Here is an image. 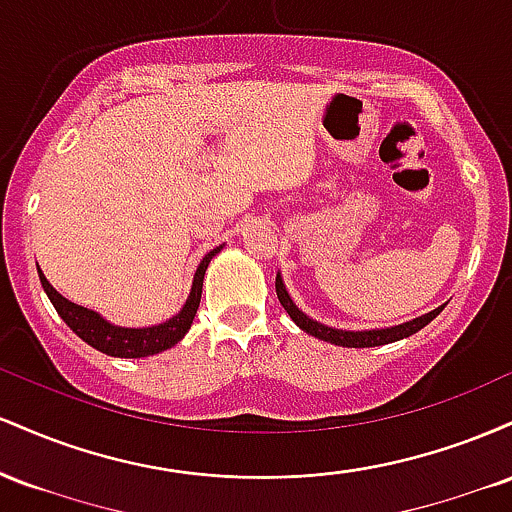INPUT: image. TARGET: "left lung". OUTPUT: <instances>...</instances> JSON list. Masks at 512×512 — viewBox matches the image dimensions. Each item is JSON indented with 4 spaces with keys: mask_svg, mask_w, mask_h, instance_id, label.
I'll return each instance as SVG.
<instances>
[{
    "mask_svg": "<svg viewBox=\"0 0 512 512\" xmlns=\"http://www.w3.org/2000/svg\"><path fill=\"white\" fill-rule=\"evenodd\" d=\"M276 296H279V303L284 305L286 313L291 315V320L296 322L298 327H301L303 332L313 334V337L322 339V342H330V344H337V346H349V349H366V346H383V344H390V342H397V339H404V337H411V334H416L419 330H424L428 322L436 317L440 310L445 308V305H440V308L431 310V313L416 317V320H409L404 322V325H397V327H387V330H368V332H346V330H334V327H327V325H320V322L310 320L308 315H303L301 310L296 308V303L291 301L289 291H286L284 281H281V276L276 274Z\"/></svg>",
    "mask_w": 512,
    "mask_h": 512,
    "instance_id": "left-lung-1",
    "label": "left lung"
}]
</instances>
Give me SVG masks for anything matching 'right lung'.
<instances>
[{
    "instance_id": "add662e5",
    "label": "right lung",
    "mask_w": 512,
    "mask_h": 512,
    "mask_svg": "<svg viewBox=\"0 0 512 512\" xmlns=\"http://www.w3.org/2000/svg\"><path fill=\"white\" fill-rule=\"evenodd\" d=\"M221 248H214L209 255H204V260L199 262L195 281H192V291L187 303L182 305V310L170 320L161 322L156 327H144V330H129V327H115L108 320H103L101 315L93 313V310L81 308L67 298H62L52 286L48 284L43 272L38 269L40 284H43L45 293H48L50 303L55 305L57 315L62 317L69 325V330L79 334L86 344H91L93 349L103 351L108 356L117 358H142V356H154L158 351H166L170 346H175L185 337L190 330L192 320H195L199 298H202V284H204V272H207L211 257L216 255Z\"/></svg>"
}]
</instances>
